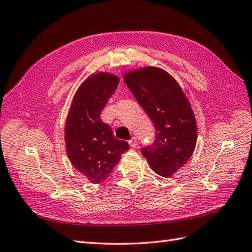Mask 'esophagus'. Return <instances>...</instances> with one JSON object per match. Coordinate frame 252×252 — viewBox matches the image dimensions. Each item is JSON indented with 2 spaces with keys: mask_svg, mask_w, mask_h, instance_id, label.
Instances as JSON below:
<instances>
[{
  "mask_svg": "<svg viewBox=\"0 0 252 252\" xmlns=\"http://www.w3.org/2000/svg\"><path fill=\"white\" fill-rule=\"evenodd\" d=\"M137 144H138L137 139H135L134 137L130 141H129V145H130V147H132V148H134L135 146H137Z\"/></svg>",
  "mask_w": 252,
  "mask_h": 252,
  "instance_id": "34e87169",
  "label": "esophagus"
}]
</instances>
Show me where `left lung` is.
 Listing matches in <instances>:
<instances>
[{
    "label": "left lung",
    "instance_id": "8db88e82",
    "mask_svg": "<svg viewBox=\"0 0 252 252\" xmlns=\"http://www.w3.org/2000/svg\"><path fill=\"white\" fill-rule=\"evenodd\" d=\"M125 84L153 121L156 141L142 149L153 171L173 176L191 158L197 142L192 106L171 74L158 66H141L124 73Z\"/></svg>",
    "mask_w": 252,
    "mask_h": 252
}]
</instances>
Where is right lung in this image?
<instances>
[{"label":"right lung","instance_id":"right-lung-1","mask_svg":"<svg viewBox=\"0 0 252 252\" xmlns=\"http://www.w3.org/2000/svg\"><path fill=\"white\" fill-rule=\"evenodd\" d=\"M119 77L109 72L93 73L74 94L64 125L66 154L74 168L91 183L108 178L128 143L115 139L99 114L117 90Z\"/></svg>","mask_w":252,"mask_h":252}]
</instances>
